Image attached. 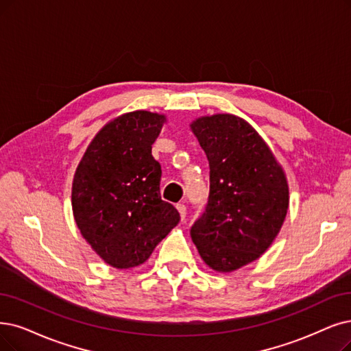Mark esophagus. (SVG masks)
<instances>
[{
    "label": "esophagus",
    "instance_id": "esophagus-1",
    "mask_svg": "<svg viewBox=\"0 0 351 351\" xmlns=\"http://www.w3.org/2000/svg\"><path fill=\"white\" fill-rule=\"evenodd\" d=\"M176 207H177V210H178V213H180V217H181V220H184V219H186V215H187V207H186L183 203L177 204Z\"/></svg>",
    "mask_w": 351,
    "mask_h": 351
}]
</instances>
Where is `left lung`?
I'll use <instances>...</instances> for the list:
<instances>
[{
    "label": "left lung",
    "mask_w": 351,
    "mask_h": 351,
    "mask_svg": "<svg viewBox=\"0 0 351 351\" xmlns=\"http://www.w3.org/2000/svg\"><path fill=\"white\" fill-rule=\"evenodd\" d=\"M190 130L210 167L208 203L190 234L208 268L229 274L274 243L288 212V180L269 145L245 119L200 117Z\"/></svg>",
    "instance_id": "left-lung-1"
}]
</instances>
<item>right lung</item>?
Instances as JSON below:
<instances>
[{
	"label": "right lung",
	"instance_id": "1",
	"mask_svg": "<svg viewBox=\"0 0 351 351\" xmlns=\"http://www.w3.org/2000/svg\"><path fill=\"white\" fill-rule=\"evenodd\" d=\"M167 117L122 114L95 135L76 168L72 208L76 226L105 263L128 269L144 263L180 221L161 200V165L151 145Z\"/></svg>",
	"mask_w": 351,
	"mask_h": 351
}]
</instances>
